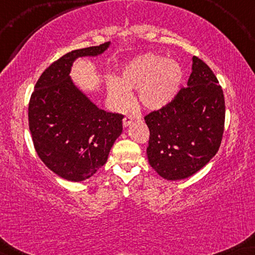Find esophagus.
Instances as JSON below:
<instances>
[{
    "instance_id": "1",
    "label": "esophagus",
    "mask_w": 255,
    "mask_h": 255,
    "mask_svg": "<svg viewBox=\"0 0 255 255\" xmlns=\"http://www.w3.org/2000/svg\"><path fill=\"white\" fill-rule=\"evenodd\" d=\"M133 120H134V118L132 117L131 115H125L124 118H123V125H124V127H128V125H130L132 122H133Z\"/></svg>"
}]
</instances>
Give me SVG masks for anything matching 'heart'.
<instances>
[{
	"label": "heart",
	"mask_w": 255,
	"mask_h": 255,
	"mask_svg": "<svg viewBox=\"0 0 255 255\" xmlns=\"http://www.w3.org/2000/svg\"><path fill=\"white\" fill-rule=\"evenodd\" d=\"M183 73L180 65L155 54L141 55L122 69L120 79L108 81V94L118 109L130 106L127 93H137L140 104L148 110L165 107L179 92Z\"/></svg>",
	"instance_id": "heart-1"
}]
</instances>
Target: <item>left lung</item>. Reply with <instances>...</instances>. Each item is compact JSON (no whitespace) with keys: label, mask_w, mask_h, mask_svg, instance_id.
I'll list each match as a JSON object with an SVG mask.
<instances>
[{"label":"left lung","mask_w":255,"mask_h":255,"mask_svg":"<svg viewBox=\"0 0 255 255\" xmlns=\"http://www.w3.org/2000/svg\"><path fill=\"white\" fill-rule=\"evenodd\" d=\"M149 130L148 162L166 180L187 179L218 152L225 122V101L214 72L193 58L187 87L144 117Z\"/></svg>","instance_id":"obj_1"}]
</instances>
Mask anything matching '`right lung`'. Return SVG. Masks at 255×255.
<instances>
[{"label": "right lung", "mask_w": 255, "mask_h": 255, "mask_svg": "<svg viewBox=\"0 0 255 255\" xmlns=\"http://www.w3.org/2000/svg\"><path fill=\"white\" fill-rule=\"evenodd\" d=\"M110 41L68 52L43 72L29 102V128L41 161L62 179L83 181L104 163L123 131V115L90 102L69 78L73 61L97 55Z\"/></svg>", "instance_id": "obj_1"}]
</instances>
